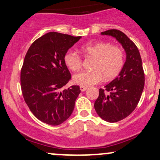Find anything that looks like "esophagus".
Listing matches in <instances>:
<instances>
[{
  "instance_id": "34e87169",
  "label": "esophagus",
  "mask_w": 160,
  "mask_h": 160,
  "mask_svg": "<svg viewBox=\"0 0 160 160\" xmlns=\"http://www.w3.org/2000/svg\"><path fill=\"white\" fill-rule=\"evenodd\" d=\"M80 91H81V92H84V91H86V89H87V87H86V86H80Z\"/></svg>"
}]
</instances>
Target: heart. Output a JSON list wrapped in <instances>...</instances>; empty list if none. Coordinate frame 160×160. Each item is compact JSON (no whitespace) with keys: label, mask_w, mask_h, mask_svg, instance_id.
I'll use <instances>...</instances> for the list:
<instances>
[{"label":"heart","mask_w":160,"mask_h":160,"mask_svg":"<svg viewBox=\"0 0 160 160\" xmlns=\"http://www.w3.org/2000/svg\"><path fill=\"white\" fill-rule=\"evenodd\" d=\"M86 57L94 58L92 71L76 74L73 80L81 86H90L104 80H111L120 74L124 65V52L120 47L109 43H88L81 47ZM64 62L70 70L77 71L82 66V58L78 52L68 50L64 56Z\"/></svg>","instance_id":"heart-1"}]
</instances>
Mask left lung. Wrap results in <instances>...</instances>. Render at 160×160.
Masks as SVG:
<instances>
[{"mask_svg":"<svg viewBox=\"0 0 160 160\" xmlns=\"http://www.w3.org/2000/svg\"><path fill=\"white\" fill-rule=\"evenodd\" d=\"M101 34L115 38L126 53V62L118 77L104 89H99L94 104L102 120L116 122L127 117L137 107L144 87V73L138 49L123 32L111 29Z\"/></svg>","mask_w":160,"mask_h":160,"instance_id":"left-lung-1","label":"left lung"}]
</instances>
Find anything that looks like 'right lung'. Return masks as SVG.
<instances>
[{
	"label": "right lung",
	"mask_w": 160,
	"mask_h": 160,
	"mask_svg": "<svg viewBox=\"0 0 160 160\" xmlns=\"http://www.w3.org/2000/svg\"><path fill=\"white\" fill-rule=\"evenodd\" d=\"M81 37L49 32L29 47L21 70V88L25 103L38 120L58 126L69 118L80 86L61 91L71 80L64 56Z\"/></svg>",
	"instance_id": "obj_1"
}]
</instances>
